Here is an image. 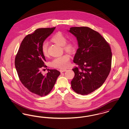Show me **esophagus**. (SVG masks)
<instances>
[{"label": "esophagus", "mask_w": 129, "mask_h": 129, "mask_svg": "<svg viewBox=\"0 0 129 129\" xmlns=\"http://www.w3.org/2000/svg\"><path fill=\"white\" fill-rule=\"evenodd\" d=\"M67 71L66 69H60V70H59V71L60 72V73L64 72H65V71Z\"/></svg>", "instance_id": "1"}]
</instances>
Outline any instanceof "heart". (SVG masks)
I'll return each mask as SVG.
<instances>
[{
	"label": "heart",
	"instance_id": "obj_1",
	"mask_svg": "<svg viewBox=\"0 0 129 129\" xmlns=\"http://www.w3.org/2000/svg\"><path fill=\"white\" fill-rule=\"evenodd\" d=\"M52 41L55 43L63 46V48L68 52H72L74 48V44L73 42H67L66 37L60 32L56 33L51 39ZM42 51L44 56L48 55L47 43L44 42L42 46ZM70 64V56L68 54L55 57L51 62V66L59 69H65L69 66Z\"/></svg>",
	"mask_w": 129,
	"mask_h": 129
}]
</instances>
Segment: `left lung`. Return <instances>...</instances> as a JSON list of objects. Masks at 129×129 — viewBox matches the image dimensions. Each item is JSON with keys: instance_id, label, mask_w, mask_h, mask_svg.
<instances>
[{"instance_id": "obj_1", "label": "left lung", "mask_w": 129, "mask_h": 129, "mask_svg": "<svg viewBox=\"0 0 129 129\" xmlns=\"http://www.w3.org/2000/svg\"><path fill=\"white\" fill-rule=\"evenodd\" d=\"M68 31L76 38L78 49L74 62L72 89L82 95H88L103 85L110 72L112 52L109 44L98 32L86 27H72Z\"/></svg>"}]
</instances>
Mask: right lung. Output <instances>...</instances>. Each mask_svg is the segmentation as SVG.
Returning a JSON list of instances; mask_svg holds the SVG:
<instances>
[{
    "label": "right lung",
    "instance_id": "right-lung-1",
    "mask_svg": "<svg viewBox=\"0 0 129 129\" xmlns=\"http://www.w3.org/2000/svg\"><path fill=\"white\" fill-rule=\"evenodd\" d=\"M55 27L38 28L25 37L15 58V66L19 79L31 92L41 97L47 95L53 89L60 73L48 69L43 75L41 69L46 67L42 46Z\"/></svg>",
    "mask_w": 129,
    "mask_h": 129
}]
</instances>
